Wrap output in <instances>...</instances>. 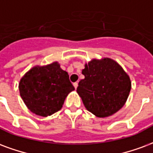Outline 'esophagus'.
<instances>
[{"instance_id":"obj_1","label":"esophagus","mask_w":153,"mask_h":153,"mask_svg":"<svg viewBox=\"0 0 153 153\" xmlns=\"http://www.w3.org/2000/svg\"><path fill=\"white\" fill-rule=\"evenodd\" d=\"M73 84H74V88H75V89H76V88H78V82H74Z\"/></svg>"}]
</instances>
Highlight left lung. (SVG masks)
I'll return each mask as SVG.
<instances>
[{"mask_svg": "<svg viewBox=\"0 0 153 153\" xmlns=\"http://www.w3.org/2000/svg\"><path fill=\"white\" fill-rule=\"evenodd\" d=\"M84 79L77 88L85 108L98 117H106L123 108L131 88L130 77L114 60L92 59L82 71Z\"/></svg>", "mask_w": 153, "mask_h": 153, "instance_id": "obj_1", "label": "left lung"}]
</instances>
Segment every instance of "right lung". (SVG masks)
Segmentation results:
<instances>
[{"mask_svg":"<svg viewBox=\"0 0 153 153\" xmlns=\"http://www.w3.org/2000/svg\"><path fill=\"white\" fill-rule=\"evenodd\" d=\"M19 88L27 107L42 117L59 111L65 97L74 90L68 73L56 62L31 68L21 79Z\"/></svg>","mask_w":153,"mask_h":153,"instance_id":"right-lung-1","label":"right lung"}]
</instances>
